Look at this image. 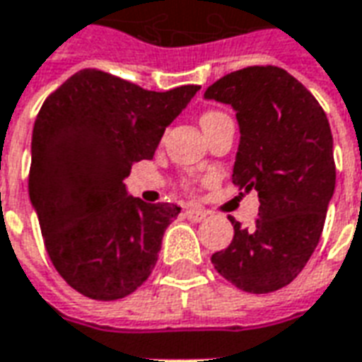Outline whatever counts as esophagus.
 <instances>
[{"mask_svg": "<svg viewBox=\"0 0 362 362\" xmlns=\"http://www.w3.org/2000/svg\"><path fill=\"white\" fill-rule=\"evenodd\" d=\"M184 215H186L189 221H194V223H202V221H205V217H207V213L202 211V209H196V207H186V209H184Z\"/></svg>", "mask_w": 362, "mask_h": 362, "instance_id": "obj_1", "label": "esophagus"}]
</instances>
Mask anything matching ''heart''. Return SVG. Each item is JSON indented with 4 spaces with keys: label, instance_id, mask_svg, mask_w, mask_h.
I'll use <instances>...</instances> for the list:
<instances>
[{
    "label": "heart",
    "instance_id": "1",
    "mask_svg": "<svg viewBox=\"0 0 362 362\" xmlns=\"http://www.w3.org/2000/svg\"><path fill=\"white\" fill-rule=\"evenodd\" d=\"M228 116L225 114V112H219V110H207L204 112V116H202V126H211V124H215V122H219V119H227ZM182 188L188 189V192H192L194 189V184L192 182H182Z\"/></svg>",
    "mask_w": 362,
    "mask_h": 362
}]
</instances>
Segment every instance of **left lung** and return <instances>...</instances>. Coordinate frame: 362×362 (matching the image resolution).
<instances>
[{"instance_id": "obj_1", "label": "left lung", "mask_w": 362, "mask_h": 362, "mask_svg": "<svg viewBox=\"0 0 362 362\" xmlns=\"http://www.w3.org/2000/svg\"><path fill=\"white\" fill-rule=\"evenodd\" d=\"M205 98L230 104L240 126L233 184L258 189L259 217L211 264L246 293H273L303 272L318 246L334 196V139L326 112L303 83L275 66H250L221 77Z\"/></svg>"}]
</instances>
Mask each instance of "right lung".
Wrapping results in <instances>:
<instances>
[{
    "label": "right lung",
    "instance_id": "right-lung-1",
    "mask_svg": "<svg viewBox=\"0 0 362 362\" xmlns=\"http://www.w3.org/2000/svg\"><path fill=\"white\" fill-rule=\"evenodd\" d=\"M199 87L157 93L100 69L59 85L33 129L28 196L44 246L69 287L93 300H118L155 269L166 227L180 207L145 204L124 178L155 155L165 127Z\"/></svg>",
    "mask_w": 362,
    "mask_h": 362
}]
</instances>
